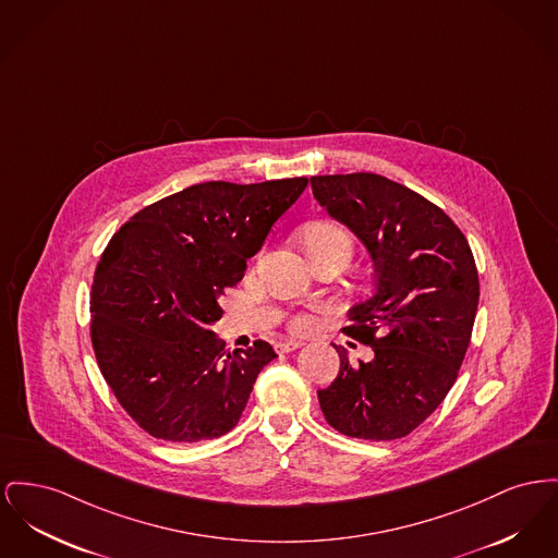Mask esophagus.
I'll use <instances>...</instances> for the list:
<instances>
[{
    "instance_id": "obj_1",
    "label": "esophagus",
    "mask_w": 558,
    "mask_h": 558,
    "mask_svg": "<svg viewBox=\"0 0 558 558\" xmlns=\"http://www.w3.org/2000/svg\"><path fill=\"white\" fill-rule=\"evenodd\" d=\"M274 348H276V352H280V354H289V352H295L296 348H301V341L284 339V341H278Z\"/></svg>"
}]
</instances>
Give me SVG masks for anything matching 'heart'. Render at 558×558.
I'll list each match as a JSON object with an SVG mask.
<instances>
[{"mask_svg":"<svg viewBox=\"0 0 558 558\" xmlns=\"http://www.w3.org/2000/svg\"><path fill=\"white\" fill-rule=\"evenodd\" d=\"M301 244L312 262L327 253H332V251H339V253L352 257V248H354L352 235L335 223H314V226L305 228V231L301 233ZM310 327H312V318L305 314H295L289 320V328L295 332H303Z\"/></svg>","mask_w":558,"mask_h":558,"instance_id":"b5f03b06","label":"heart"}]
</instances>
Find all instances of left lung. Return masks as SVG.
I'll use <instances>...</instances> for the list:
<instances>
[{"label":"left lung","instance_id":"left-lung-1","mask_svg":"<svg viewBox=\"0 0 558 558\" xmlns=\"http://www.w3.org/2000/svg\"><path fill=\"white\" fill-rule=\"evenodd\" d=\"M314 197L362 240L375 263L373 295L341 328L373 348L318 390L328 426L364 440L411 434L458 379L478 307V271L451 217L417 192L373 172L312 177Z\"/></svg>","mask_w":558,"mask_h":558}]
</instances>
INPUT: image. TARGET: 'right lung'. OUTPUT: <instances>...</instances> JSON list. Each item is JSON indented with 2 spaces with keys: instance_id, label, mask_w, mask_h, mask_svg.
Segmentation results:
<instances>
[{
  "instance_id": "1",
  "label": "right lung",
  "mask_w": 558,
  "mask_h": 558,
  "mask_svg": "<svg viewBox=\"0 0 558 558\" xmlns=\"http://www.w3.org/2000/svg\"><path fill=\"white\" fill-rule=\"evenodd\" d=\"M305 177L197 183L162 197L113 233L90 289V339L124 411L154 438L197 442L238 424L276 352L257 339L223 352L210 330Z\"/></svg>"
}]
</instances>
